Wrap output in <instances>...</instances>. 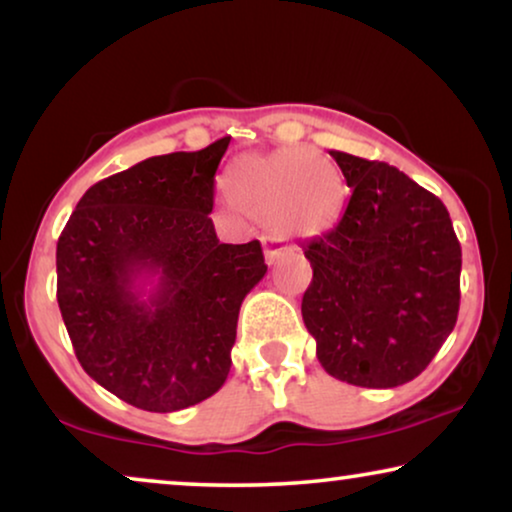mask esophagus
<instances>
[{
  "label": "esophagus",
  "instance_id": "1",
  "mask_svg": "<svg viewBox=\"0 0 512 512\" xmlns=\"http://www.w3.org/2000/svg\"><path fill=\"white\" fill-rule=\"evenodd\" d=\"M263 251H265V261L268 263H275L279 256H282V242L277 240V237H263Z\"/></svg>",
  "mask_w": 512,
  "mask_h": 512
}]
</instances>
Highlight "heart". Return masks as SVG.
<instances>
[{
    "label": "heart",
    "instance_id": "1",
    "mask_svg": "<svg viewBox=\"0 0 512 512\" xmlns=\"http://www.w3.org/2000/svg\"><path fill=\"white\" fill-rule=\"evenodd\" d=\"M226 193L240 212L291 237L331 230L345 202L338 170L303 146L235 160L226 174Z\"/></svg>",
    "mask_w": 512,
    "mask_h": 512
}]
</instances>
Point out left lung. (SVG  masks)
<instances>
[{
	"instance_id": "1",
	"label": "left lung",
	"mask_w": 512,
	"mask_h": 512,
	"mask_svg": "<svg viewBox=\"0 0 512 512\" xmlns=\"http://www.w3.org/2000/svg\"><path fill=\"white\" fill-rule=\"evenodd\" d=\"M352 188L338 226L303 249V321L328 375L391 389L429 366L459 314L461 247L440 198L377 160L331 151Z\"/></svg>"
}]
</instances>
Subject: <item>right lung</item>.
I'll return each instance as SVG.
<instances>
[{"label": "right lung", "mask_w": 512, "mask_h": 512, "mask_svg": "<svg viewBox=\"0 0 512 512\" xmlns=\"http://www.w3.org/2000/svg\"><path fill=\"white\" fill-rule=\"evenodd\" d=\"M228 144L97 181L58 240V305L76 359L135 408L184 410L223 387L240 305L268 272L261 242L221 244L209 219Z\"/></svg>", "instance_id": "1"}]
</instances>
